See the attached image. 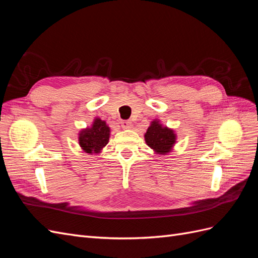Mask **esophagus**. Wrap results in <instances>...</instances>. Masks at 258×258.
<instances>
[{"instance_id": "1", "label": "esophagus", "mask_w": 258, "mask_h": 258, "mask_svg": "<svg viewBox=\"0 0 258 258\" xmlns=\"http://www.w3.org/2000/svg\"><path fill=\"white\" fill-rule=\"evenodd\" d=\"M120 124L123 129H130L132 127V123L129 120H121Z\"/></svg>"}]
</instances>
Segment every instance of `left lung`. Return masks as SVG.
Masks as SVG:
<instances>
[{"label": "left lung", "instance_id": "8db88e82", "mask_svg": "<svg viewBox=\"0 0 258 258\" xmlns=\"http://www.w3.org/2000/svg\"><path fill=\"white\" fill-rule=\"evenodd\" d=\"M146 144L159 154L168 153L175 142L173 131L167 127H161L158 121H153L145 134Z\"/></svg>", "mask_w": 258, "mask_h": 258}]
</instances>
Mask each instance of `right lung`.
Wrapping results in <instances>:
<instances>
[{
	"label": "right lung",
	"mask_w": 258,
	"mask_h": 258,
	"mask_svg": "<svg viewBox=\"0 0 258 258\" xmlns=\"http://www.w3.org/2000/svg\"><path fill=\"white\" fill-rule=\"evenodd\" d=\"M110 138V128L105 121L96 119L92 127L85 129L80 135V145L87 153H99L104 147Z\"/></svg>",
	"instance_id": "add662e5"
}]
</instances>
